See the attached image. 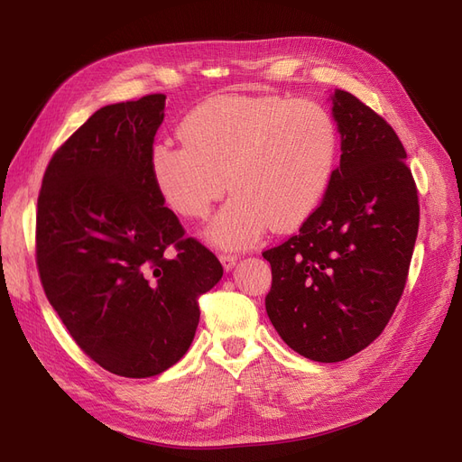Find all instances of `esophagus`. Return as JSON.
<instances>
[{
    "instance_id": "obj_1",
    "label": "esophagus",
    "mask_w": 462,
    "mask_h": 462,
    "mask_svg": "<svg viewBox=\"0 0 462 462\" xmlns=\"http://www.w3.org/2000/svg\"><path fill=\"white\" fill-rule=\"evenodd\" d=\"M219 260H221V263H223V268H226V270H233L236 260H239V256H236V254H229V253H223V254L219 256Z\"/></svg>"
}]
</instances>
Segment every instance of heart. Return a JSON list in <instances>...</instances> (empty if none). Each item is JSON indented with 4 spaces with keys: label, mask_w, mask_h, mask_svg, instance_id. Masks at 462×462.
Masks as SVG:
<instances>
[{
    "label": "heart",
    "mask_w": 462,
    "mask_h": 462,
    "mask_svg": "<svg viewBox=\"0 0 462 462\" xmlns=\"http://www.w3.org/2000/svg\"><path fill=\"white\" fill-rule=\"evenodd\" d=\"M179 136L183 146L152 148L153 185L185 219L204 217L227 187L231 200L204 231L221 248L254 245L270 226L279 233L300 227L324 200L339 156L328 107L270 94L206 100L180 123Z\"/></svg>",
    "instance_id": "1"
}]
</instances>
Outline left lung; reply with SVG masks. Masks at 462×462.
<instances>
[{
    "instance_id": "obj_1",
    "label": "left lung",
    "mask_w": 462,
    "mask_h": 462,
    "mask_svg": "<svg viewBox=\"0 0 462 462\" xmlns=\"http://www.w3.org/2000/svg\"><path fill=\"white\" fill-rule=\"evenodd\" d=\"M341 162L297 235L262 254L272 265L265 312L292 351L341 362L383 331L407 283L418 194L399 136L345 90L329 94Z\"/></svg>"
}]
</instances>
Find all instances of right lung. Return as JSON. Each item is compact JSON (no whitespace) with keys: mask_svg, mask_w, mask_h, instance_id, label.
I'll list each match as a JSON object with an SVG mask.
<instances>
[{"mask_svg":"<svg viewBox=\"0 0 462 462\" xmlns=\"http://www.w3.org/2000/svg\"><path fill=\"white\" fill-rule=\"evenodd\" d=\"M163 111V94L97 109L53 153L38 197L46 297L82 351L123 377L158 375L185 356L199 297L223 275L153 185Z\"/></svg>","mask_w":462,"mask_h":462,"instance_id":"obj_1","label":"right lung"}]
</instances>
